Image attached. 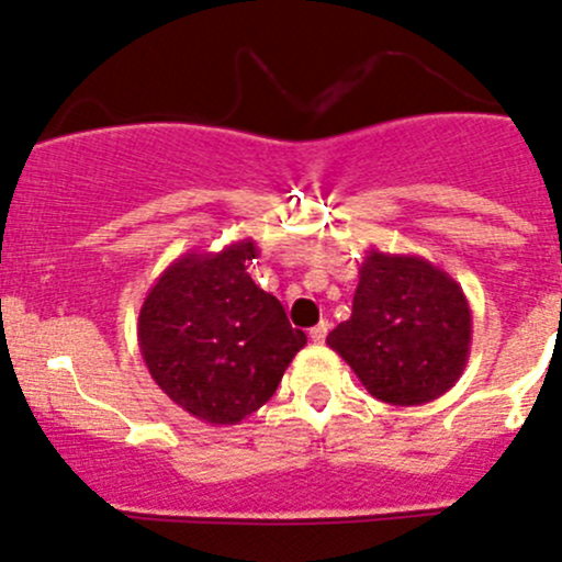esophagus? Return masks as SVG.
<instances>
[{
	"label": "esophagus",
	"instance_id": "34e87169",
	"mask_svg": "<svg viewBox=\"0 0 562 562\" xmlns=\"http://www.w3.org/2000/svg\"><path fill=\"white\" fill-rule=\"evenodd\" d=\"M326 335H329V321H321V324H315L313 329H310V340L313 342H324Z\"/></svg>",
	"mask_w": 562,
	"mask_h": 562
}]
</instances>
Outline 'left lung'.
<instances>
[{
	"label": "left lung",
	"mask_w": 562,
	"mask_h": 562,
	"mask_svg": "<svg viewBox=\"0 0 562 562\" xmlns=\"http://www.w3.org/2000/svg\"><path fill=\"white\" fill-rule=\"evenodd\" d=\"M326 346L364 390L392 406L437 401L461 379L472 346V310L459 282L419 255L368 249L351 318Z\"/></svg>",
	"instance_id": "obj_1"
}]
</instances>
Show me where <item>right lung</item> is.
Returning a JSON list of instances; mask_svg holds the SVG:
<instances>
[{
  "label": "right lung",
  "instance_id": "add662e5",
  "mask_svg": "<svg viewBox=\"0 0 562 562\" xmlns=\"http://www.w3.org/2000/svg\"><path fill=\"white\" fill-rule=\"evenodd\" d=\"M252 238L192 249L161 271L139 310V351L172 403L209 426H238L277 392L307 335L247 274Z\"/></svg>",
  "mask_w": 562,
  "mask_h": 562
}]
</instances>
